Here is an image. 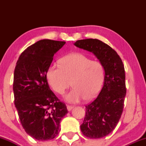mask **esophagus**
<instances>
[{
  "label": "esophagus",
  "instance_id": "esophagus-1",
  "mask_svg": "<svg viewBox=\"0 0 146 146\" xmlns=\"http://www.w3.org/2000/svg\"><path fill=\"white\" fill-rule=\"evenodd\" d=\"M66 108H67V110H68V111H70V110H71L73 108H74V106H73L67 105V106H66Z\"/></svg>",
  "mask_w": 146,
  "mask_h": 146
}]
</instances>
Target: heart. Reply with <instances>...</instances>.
<instances>
[{"label": "heart", "instance_id": "1", "mask_svg": "<svg viewBox=\"0 0 146 146\" xmlns=\"http://www.w3.org/2000/svg\"><path fill=\"white\" fill-rule=\"evenodd\" d=\"M60 66L51 65L46 71L48 84L56 93L63 94L72 82L73 88L64 96L66 101L78 103L83 99L90 101L96 98L104 80V68L100 62L73 53L63 57Z\"/></svg>", "mask_w": 146, "mask_h": 146}]
</instances>
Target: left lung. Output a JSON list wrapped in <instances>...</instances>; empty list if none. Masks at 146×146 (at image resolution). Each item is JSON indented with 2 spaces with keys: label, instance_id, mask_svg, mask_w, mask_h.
Instances as JSON below:
<instances>
[{
  "label": "left lung",
  "instance_id": "obj_1",
  "mask_svg": "<svg viewBox=\"0 0 146 146\" xmlns=\"http://www.w3.org/2000/svg\"><path fill=\"white\" fill-rule=\"evenodd\" d=\"M74 44L92 52L104 68L103 87L94 101L86 106V115L80 125L84 136L102 138L115 128L123 112L126 94L124 66L117 52L100 40H80Z\"/></svg>",
  "mask_w": 146,
  "mask_h": 146
}]
</instances>
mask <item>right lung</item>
<instances>
[{
  "label": "right lung",
  "mask_w": 146,
  "mask_h": 146,
  "mask_svg": "<svg viewBox=\"0 0 146 146\" xmlns=\"http://www.w3.org/2000/svg\"><path fill=\"white\" fill-rule=\"evenodd\" d=\"M65 42L41 40L20 56L14 70V104L25 132L38 141L53 139L68 113L64 103L50 89L46 71Z\"/></svg>",
  "instance_id": "right-lung-1"
}]
</instances>
